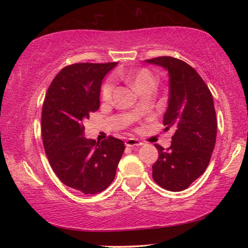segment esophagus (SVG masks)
I'll use <instances>...</instances> for the list:
<instances>
[{"label": "esophagus", "instance_id": "1", "mask_svg": "<svg viewBox=\"0 0 248 248\" xmlns=\"http://www.w3.org/2000/svg\"><path fill=\"white\" fill-rule=\"evenodd\" d=\"M124 144L125 146H130V148H133V146H140L143 143H142L141 141H139L138 139H134V138H129L124 141Z\"/></svg>", "mask_w": 248, "mask_h": 248}]
</instances>
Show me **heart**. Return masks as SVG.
I'll use <instances>...</instances> for the list:
<instances>
[{"mask_svg": "<svg viewBox=\"0 0 248 248\" xmlns=\"http://www.w3.org/2000/svg\"><path fill=\"white\" fill-rule=\"evenodd\" d=\"M121 78H124L130 85L133 86L137 91H140L145 86H155V78L148 69H141L133 73H120ZM115 89V82L112 78H107L102 86V97L104 100H109Z\"/></svg>", "mask_w": 248, "mask_h": 248, "instance_id": "b5f03b06", "label": "heart"}]
</instances>
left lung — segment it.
<instances>
[{
    "label": "left lung",
    "instance_id": "left-lung-1",
    "mask_svg": "<svg viewBox=\"0 0 248 248\" xmlns=\"http://www.w3.org/2000/svg\"><path fill=\"white\" fill-rule=\"evenodd\" d=\"M146 63L169 72V106L163 118L165 130L175 129L167 150L155 144L158 158L152 176L166 190L182 191L204 173L217 139V116L213 97L197 71L179 59L158 57Z\"/></svg>",
    "mask_w": 248,
    "mask_h": 248
}]
</instances>
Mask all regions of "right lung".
I'll return each mask as SVG.
<instances>
[{"label":"right lung","instance_id":"add662e5","mask_svg":"<svg viewBox=\"0 0 248 248\" xmlns=\"http://www.w3.org/2000/svg\"><path fill=\"white\" fill-rule=\"evenodd\" d=\"M118 64L75 63L65 66L50 84L41 114L44 148L58 178L86 195L112 183L124 151V142L84 137L83 120L99 108L102 81Z\"/></svg>","mask_w":248,"mask_h":248}]
</instances>
